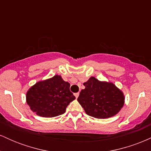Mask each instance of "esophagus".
Here are the masks:
<instances>
[{"instance_id": "1", "label": "esophagus", "mask_w": 151, "mask_h": 151, "mask_svg": "<svg viewBox=\"0 0 151 151\" xmlns=\"http://www.w3.org/2000/svg\"><path fill=\"white\" fill-rule=\"evenodd\" d=\"M79 92H78V93H74V96H75L76 99H77V98H78V96H79Z\"/></svg>"}]
</instances>
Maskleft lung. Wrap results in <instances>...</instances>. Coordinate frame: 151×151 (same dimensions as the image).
<instances>
[{
  "instance_id": "obj_1",
  "label": "left lung",
  "mask_w": 151,
  "mask_h": 151,
  "mask_svg": "<svg viewBox=\"0 0 151 151\" xmlns=\"http://www.w3.org/2000/svg\"><path fill=\"white\" fill-rule=\"evenodd\" d=\"M84 85L85 89L80 91L77 101L87 115L107 119L119 113L124 104V93L112 83L91 77Z\"/></svg>"
}]
</instances>
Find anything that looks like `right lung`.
<instances>
[{
    "label": "right lung",
    "instance_id": "add662e5",
    "mask_svg": "<svg viewBox=\"0 0 151 151\" xmlns=\"http://www.w3.org/2000/svg\"><path fill=\"white\" fill-rule=\"evenodd\" d=\"M70 86V83L59 75L39 81L27 92V104L40 116L50 118L62 115L70 102L75 99Z\"/></svg>",
    "mask_w": 151,
    "mask_h": 151
}]
</instances>
